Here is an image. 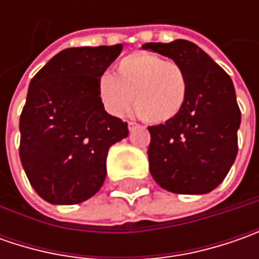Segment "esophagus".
Masks as SVG:
<instances>
[{"label": "esophagus", "instance_id": "1", "mask_svg": "<svg viewBox=\"0 0 259 259\" xmlns=\"http://www.w3.org/2000/svg\"><path fill=\"white\" fill-rule=\"evenodd\" d=\"M137 126H138V125L135 124V122H133V121H130V122H128V130H130V131H133V130L137 128Z\"/></svg>", "mask_w": 259, "mask_h": 259}]
</instances>
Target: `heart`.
<instances>
[{
	"label": "heart",
	"instance_id": "1",
	"mask_svg": "<svg viewBox=\"0 0 259 259\" xmlns=\"http://www.w3.org/2000/svg\"><path fill=\"white\" fill-rule=\"evenodd\" d=\"M189 95V77L180 63L135 52L124 57L115 76L98 79V96L108 114L122 116L134 105L135 112L148 124H165L182 112Z\"/></svg>",
	"mask_w": 259,
	"mask_h": 259
}]
</instances>
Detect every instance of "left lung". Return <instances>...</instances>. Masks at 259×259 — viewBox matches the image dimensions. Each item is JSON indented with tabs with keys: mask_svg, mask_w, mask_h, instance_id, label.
Listing matches in <instances>:
<instances>
[{
	"mask_svg": "<svg viewBox=\"0 0 259 259\" xmlns=\"http://www.w3.org/2000/svg\"><path fill=\"white\" fill-rule=\"evenodd\" d=\"M143 49L183 66L189 95L173 121L148 126L150 171L171 193L204 194L224 182L238 154L241 111L229 75L187 40L145 43Z\"/></svg>",
	"mask_w": 259,
	"mask_h": 259,
	"instance_id": "1",
	"label": "left lung"
}]
</instances>
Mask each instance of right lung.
I'll return each mask as SVG.
<instances>
[{
	"mask_svg": "<svg viewBox=\"0 0 259 259\" xmlns=\"http://www.w3.org/2000/svg\"><path fill=\"white\" fill-rule=\"evenodd\" d=\"M122 45L65 49L31 79L20 116V160L37 194L52 204L82 203L105 182L109 147L128 124L109 115L98 79Z\"/></svg>",
	"mask_w": 259,
	"mask_h": 259,
	"instance_id": "right-lung-1",
	"label": "right lung"
}]
</instances>
